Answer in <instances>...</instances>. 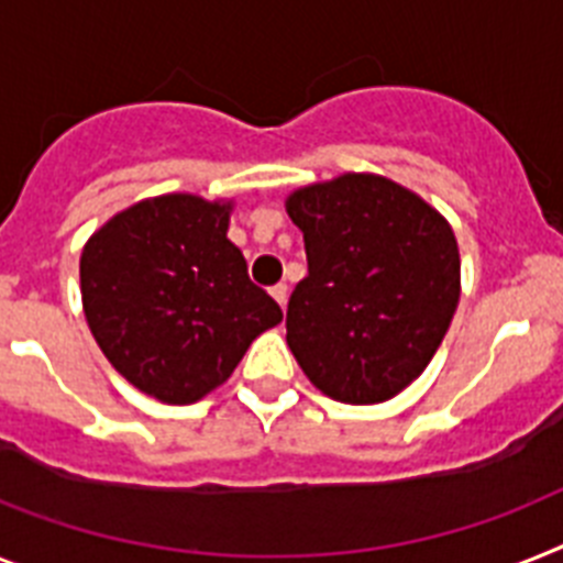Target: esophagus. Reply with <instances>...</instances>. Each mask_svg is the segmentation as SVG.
<instances>
[{
    "instance_id": "34e87169",
    "label": "esophagus",
    "mask_w": 563,
    "mask_h": 563,
    "mask_svg": "<svg viewBox=\"0 0 563 563\" xmlns=\"http://www.w3.org/2000/svg\"><path fill=\"white\" fill-rule=\"evenodd\" d=\"M272 297L283 306V309H286V300H289V286H286V283H277V286H272Z\"/></svg>"
}]
</instances>
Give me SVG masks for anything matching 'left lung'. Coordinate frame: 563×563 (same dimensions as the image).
<instances>
[{
    "label": "left lung",
    "instance_id": "left-lung-1",
    "mask_svg": "<svg viewBox=\"0 0 563 563\" xmlns=\"http://www.w3.org/2000/svg\"><path fill=\"white\" fill-rule=\"evenodd\" d=\"M309 274L286 311V340L311 384L343 404H384L427 369L461 297L450 223L418 194L343 174L286 200Z\"/></svg>",
    "mask_w": 563,
    "mask_h": 563
}]
</instances>
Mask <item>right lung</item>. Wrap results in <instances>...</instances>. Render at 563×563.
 <instances>
[{"label": "right lung", "instance_id": "right-lung-1", "mask_svg": "<svg viewBox=\"0 0 563 563\" xmlns=\"http://www.w3.org/2000/svg\"><path fill=\"white\" fill-rule=\"evenodd\" d=\"M229 202L143 200L82 249L85 320L111 366L163 400L194 404L229 380L245 349L283 320L225 238Z\"/></svg>", "mask_w": 563, "mask_h": 563}]
</instances>
